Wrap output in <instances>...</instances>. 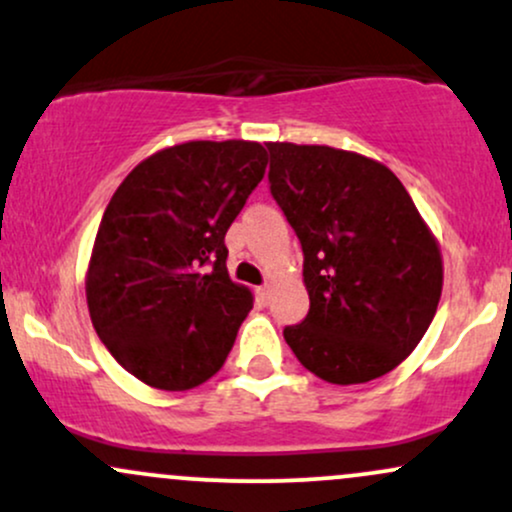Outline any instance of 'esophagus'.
Segmentation results:
<instances>
[{
	"mask_svg": "<svg viewBox=\"0 0 512 512\" xmlns=\"http://www.w3.org/2000/svg\"><path fill=\"white\" fill-rule=\"evenodd\" d=\"M255 293H257V298H260L262 303H267V301H269V293H272V284H262V286H257Z\"/></svg>",
	"mask_w": 512,
	"mask_h": 512,
	"instance_id": "34e87169",
	"label": "esophagus"
}]
</instances>
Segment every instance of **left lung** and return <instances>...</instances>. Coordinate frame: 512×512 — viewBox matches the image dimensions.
I'll return each instance as SVG.
<instances>
[{
  "instance_id": "1",
  "label": "left lung",
  "mask_w": 512,
  "mask_h": 512,
  "mask_svg": "<svg viewBox=\"0 0 512 512\" xmlns=\"http://www.w3.org/2000/svg\"><path fill=\"white\" fill-rule=\"evenodd\" d=\"M269 190L303 248L310 310L284 327L317 378L356 385L421 342L443 291L433 233L390 168L332 146L274 142Z\"/></svg>"
}]
</instances>
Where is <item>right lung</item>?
<instances>
[{
	"label": "right lung",
	"instance_id": "right-lung-1",
	"mask_svg": "<svg viewBox=\"0 0 512 512\" xmlns=\"http://www.w3.org/2000/svg\"><path fill=\"white\" fill-rule=\"evenodd\" d=\"M257 142H185L139 163L105 207L86 274L101 342L156 390L207 383L226 361L252 293L226 269V231L260 185Z\"/></svg>",
	"mask_w": 512,
	"mask_h": 512
}]
</instances>
